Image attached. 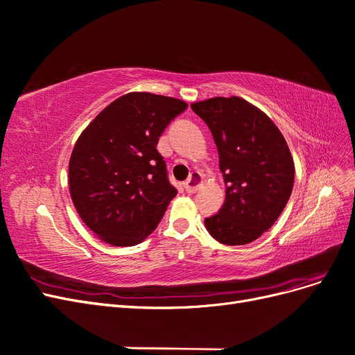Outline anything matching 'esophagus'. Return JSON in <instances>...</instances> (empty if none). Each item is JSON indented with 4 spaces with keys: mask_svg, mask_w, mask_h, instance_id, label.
Segmentation results:
<instances>
[{
    "mask_svg": "<svg viewBox=\"0 0 355 355\" xmlns=\"http://www.w3.org/2000/svg\"><path fill=\"white\" fill-rule=\"evenodd\" d=\"M204 184V179H202V176H201V173H198V171H194V173H192L189 178H188V180L185 182V191L187 192H189V194H192V192H196L201 185Z\"/></svg>",
    "mask_w": 355,
    "mask_h": 355,
    "instance_id": "esophagus-1",
    "label": "esophagus"
}]
</instances>
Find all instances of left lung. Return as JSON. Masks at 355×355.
Returning a JSON list of instances; mask_svg holds the SVG:
<instances>
[{"label": "left lung", "mask_w": 355, "mask_h": 355, "mask_svg": "<svg viewBox=\"0 0 355 355\" xmlns=\"http://www.w3.org/2000/svg\"><path fill=\"white\" fill-rule=\"evenodd\" d=\"M191 108L210 128L225 182L223 206L204 225L222 244L252 243L272 227L292 194L295 163L286 139L270 116L239 96Z\"/></svg>", "instance_id": "obj_1"}]
</instances>
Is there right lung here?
<instances>
[{
	"mask_svg": "<svg viewBox=\"0 0 355 355\" xmlns=\"http://www.w3.org/2000/svg\"><path fill=\"white\" fill-rule=\"evenodd\" d=\"M188 103L132 92L84 128L69 159V192L80 218L102 241L127 247L151 234L178 194L158 137Z\"/></svg>",
	"mask_w": 355,
	"mask_h": 355,
	"instance_id": "add662e5",
	"label": "right lung"
}]
</instances>
